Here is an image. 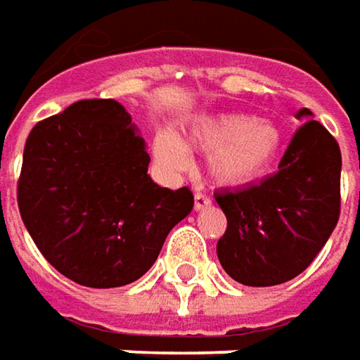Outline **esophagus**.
<instances>
[{"instance_id": "34e87169", "label": "esophagus", "mask_w": 360, "mask_h": 360, "mask_svg": "<svg viewBox=\"0 0 360 360\" xmlns=\"http://www.w3.org/2000/svg\"><path fill=\"white\" fill-rule=\"evenodd\" d=\"M210 204H212L210 196H206V194H202V192H196V194H194V210H204V208H208Z\"/></svg>"}]
</instances>
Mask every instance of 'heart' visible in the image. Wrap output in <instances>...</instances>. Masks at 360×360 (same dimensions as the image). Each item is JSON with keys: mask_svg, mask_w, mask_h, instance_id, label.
<instances>
[{"mask_svg": "<svg viewBox=\"0 0 360 360\" xmlns=\"http://www.w3.org/2000/svg\"><path fill=\"white\" fill-rule=\"evenodd\" d=\"M186 138L206 152L208 174L222 186H248L264 178L283 146V134L272 122L246 114L200 116L190 122ZM154 156L168 170H184L190 164L188 148L170 131L156 136Z\"/></svg>", "mask_w": 360, "mask_h": 360, "instance_id": "obj_1", "label": "heart"}]
</instances>
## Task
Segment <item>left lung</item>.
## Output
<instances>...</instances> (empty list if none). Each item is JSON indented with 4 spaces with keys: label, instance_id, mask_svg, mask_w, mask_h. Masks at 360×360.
Listing matches in <instances>:
<instances>
[{
    "label": "left lung",
    "instance_id": "left-lung-1",
    "mask_svg": "<svg viewBox=\"0 0 360 360\" xmlns=\"http://www.w3.org/2000/svg\"><path fill=\"white\" fill-rule=\"evenodd\" d=\"M297 118H312V112L302 108ZM214 198L229 220L216 244L226 274L246 286L286 283L311 264L339 222V144L323 124L307 120L278 172Z\"/></svg>",
    "mask_w": 360,
    "mask_h": 360
}]
</instances>
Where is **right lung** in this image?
<instances>
[{"mask_svg":"<svg viewBox=\"0 0 360 360\" xmlns=\"http://www.w3.org/2000/svg\"><path fill=\"white\" fill-rule=\"evenodd\" d=\"M148 164L144 138L116 100H82L35 124L18 206L53 269L90 288L124 286L150 270L194 196L158 186Z\"/></svg>","mask_w":360,"mask_h":360,"instance_id":"add662e5","label":"right lung"}]
</instances>
